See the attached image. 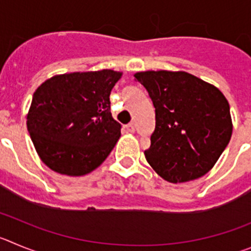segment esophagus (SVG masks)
I'll return each instance as SVG.
<instances>
[{
    "mask_svg": "<svg viewBox=\"0 0 251 251\" xmlns=\"http://www.w3.org/2000/svg\"><path fill=\"white\" fill-rule=\"evenodd\" d=\"M125 130L127 131V132H135L134 124H128V125H126L125 126Z\"/></svg>",
    "mask_w": 251,
    "mask_h": 251,
    "instance_id": "1",
    "label": "esophagus"
}]
</instances>
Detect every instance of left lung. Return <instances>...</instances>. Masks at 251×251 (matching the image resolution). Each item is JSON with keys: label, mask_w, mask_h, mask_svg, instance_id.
<instances>
[{"label": "left lung", "mask_w": 251, "mask_h": 251, "mask_svg": "<svg viewBox=\"0 0 251 251\" xmlns=\"http://www.w3.org/2000/svg\"><path fill=\"white\" fill-rule=\"evenodd\" d=\"M156 126L145 157L173 184L199 179L214 168L230 141V106L216 86L185 71H141Z\"/></svg>", "instance_id": "8db88e82"}]
</instances>
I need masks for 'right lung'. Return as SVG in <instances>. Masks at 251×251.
<instances>
[{"mask_svg":"<svg viewBox=\"0 0 251 251\" xmlns=\"http://www.w3.org/2000/svg\"><path fill=\"white\" fill-rule=\"evenodd\" d=\"M121 76L107 69L70 72L36 89L26 124L47 168L76 177L105 161L121 136V125L110 112V94Z\"/></svg>","mask_w":251,"mask_h":251,"instance_id":"right-lung-1","label":"right lung"}]
</instances>
